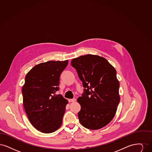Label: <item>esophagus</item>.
Returning a JSON list of instances; mask_svg holds the SVG:
<instances>
[{"mask_svg": "<svg viewBox=\"0 0 152 152\" xmlns=\"http://www.w3.org/2000/svg\"><path fill=\"white\" fill-rule=\"evenodd\" d=\"M76 100V99H75V98H73L72 99H69L68 101H69V102H74V101H75Z\"/></svg>", "mask_w": 152, "mask_h": 152, "instance_id": "34e87169", "label": "esophagus"}]
</instances>
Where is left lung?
Here are the masks:
<instances>
[{"label": "left lung", "instance_id": "left-lung-1", "mask_svg": "<svg viewBox=\"0 0 152 152\" xmlns=\"http://www.w3.org/2000/svg\"><path fill=\"white\" fill-rule=\"evenodd\" d=\"M71 65L84 88L77 99L80 123L89 129L102 128L113 119L120 102L116 69L105 58L93 55L73 58Z\"/></svg>", "mask_w": 152, "mask_h": 152}]
</instances>
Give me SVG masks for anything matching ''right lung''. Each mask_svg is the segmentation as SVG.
<instances>
[{
	"label": "right lung",
	"instance_id": "add662e5",
	"mask_svg": "<svg viewBox=\"0 0 152 152\" xmlns=\"http://www.w3.org/2000/svg\"><path fill=\"white\" fill-rule=\"evenodd\" d=\"M68 60L48 61L34 66L22 88L23 105L31 124L44 133H52L61 125L68 101L58 91L60 76Z\"/></svg>",
	"mask_w": 152,
	"mask_h": 152
}]
</instances>
